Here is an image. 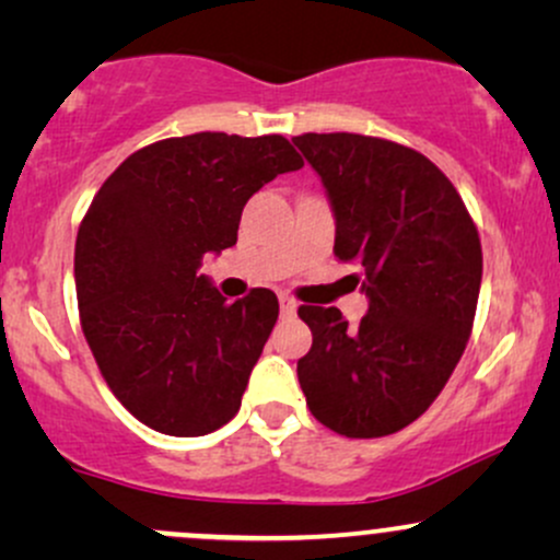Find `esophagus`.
I'll use <instances>...</instances> for the list:
<instances>
[{
	"instance_id": "1",
	"label": "esophagus",
	"mask_w": 560,
	"mask_h": 560,
	"mask_svg": "<svg viewBox=\"0 0 560 560\" xmlns=\"http://www.w3.org/2000/svg\"><path fill=\"white\" fill-rule=\"evenodd\" d=\"M279 307H281V316H294L298 313V302H294L289 294H279Z\"/></svg>"
}]
</instances>
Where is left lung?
Segmentation results:
<instances>
[{
	"label": "left lung",
	"instance_id": "8db88e82",
	"mask_svg": "<svg viewBox=\"0 0 560 560\" xmlns=\"http://www.w3.org/2000/svg\"><path fill=\"white\" fill-rule=\"evenodd\" d=\"M329 197L334 255L358 268L361 324L302 305L313 347L298 361L311 413L345 436L416 421L464 355L481 287V244L464 199L432 160L361 133L292 139Z\"/></svg>",
	"mask_w": 560,
	"mask_h": 560
}]
</instances>
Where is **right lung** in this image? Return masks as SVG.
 Returning <instances> with one entry per match:
<instances>
[{
	"mask_svg": "<svg viewBox=\"0 0 560 560\" xmlns=\"http://www.w3.org/2000/svg\"><path fill=\"white\" fill-rule=\"evenodd\" d=\"M300 168L284 137L202 131L133 152L96 191L75 240L83 337L155 432L202 436L240 410L279 300L253 289L229 302L199 268L236 244L255 191Z\"/></svg>",
	"mask_w": 560,
	"mask_h": 560,
	"instance_id": "add662e5",
	"label": "right lung"
}]
</instances>
